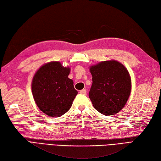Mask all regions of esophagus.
I'll return each instance as SVG.
<instances>
[{"mask_svg":"<svg viewBox=\"0 0 161 161\" xmlns=\"http://www.w3.org/2000/svg\"><path fill=\"white\" fill-rule=\"evenodd\" d=\"M80 93L83 94V95H86V89L81 90V91H80Z\"/></svg>","mask_w":161,"mask_h":161,"instance_id":"1","label":"esophagus"}]
</instances>
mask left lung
Instances as JSON below:
<instances>
[{
  "label": "left lung",
  "instance_id": "8db88e82",
  "mask_svg": "<svg viewBox=\"0 0 161 161\" xmlns=\"http://www.w3.org/2000/svg\"><path fill=\"white\" fill-rule=\"evenodd\" d=\"M92 84L89 97L95 109L104 115H113L126 105L131 92L128 70L116 61H103L91 67Z\"/></svg>",
  "mask_w": 161,
  "mask_h": 161
}]
</instances>
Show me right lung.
I'll use <instances>...</instances> for the list:
<instances>
[{"label": "right lung", "instance_id": "right-lung-1", "mask_svg": "<svg viewBox=\"0 0 161 161\" xmlns=\"http://www.w3.org/2000/svg\"><path fill=\"white\" fill-rule=\"evenodd\" d=\"M69 73V68L53 61L42 66L34 76V99L40 110L49 116L56 117L64 114L78 94L73 81L68 78Z\"/></svg>", "mask_w": 161, "mask_h": 161}]
</instances>
